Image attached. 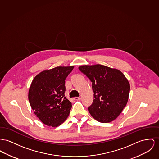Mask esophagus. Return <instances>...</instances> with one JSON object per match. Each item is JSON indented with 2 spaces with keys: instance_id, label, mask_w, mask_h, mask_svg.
<instances>
[{
  "instance_id": "obj_1",
  "label": "esophagus",
  "mask_w": 159,
  "mask_h": 159,
  "mask_svg": "<svg viewBox=\"0 0 159 159\" xmlns=\"http://www.w3.org/2000/svg\"><path fill=\"white\" fill-rule=\"evenodd\" d=\"M81 99V98L80 97H75L74 100L75 101H80Z\"/></svg>"
}]
</instances>
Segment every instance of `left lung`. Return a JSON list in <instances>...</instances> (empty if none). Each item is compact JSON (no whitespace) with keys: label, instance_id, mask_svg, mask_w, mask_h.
I'll return each mask as SVG.
<instances>
[{"label":"left lung","instance_id":"1","mask_svg":"<svg viewBox=\"0 0 159 159\" xmlns=\"http://www.w3.org/2000/svg\"><path fill=\"white\" fill-rule=\"evenodd\" d=\"M78 68L92 82L94 99L88 108L91 116L102 123L116 119L129 98L130 85L125 76L117 69L99 64Z\"/></svg>","mask_w":159,"mask_h":159}]
</instances>
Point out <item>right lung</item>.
I'll use <instances>...</instances> for the list:
<instances>
[{"instance_id": "add662e5", "label": "right lung", "mask_w": 159, "mask_h": 159, "mask_svg": "<svg viewBox=\"0 0 159 159\" xmlns=\"http://www.w3.org/2000/svg\"><path fill=\"white\" fill-rule=\"evenodd\" d=\"M74 66H58L37 75L29 89L34 114L47 126L57 127L68 117L72 103L64 96L65 80Z\"/></svg>"}]
</instances>
